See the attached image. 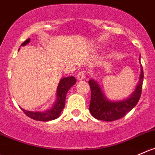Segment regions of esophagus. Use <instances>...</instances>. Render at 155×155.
Here are the masks:
<instances>
[{
    "instance_id": "1",
    "label": "esophagus",
    "mask_w": 155,
    "mask_h": 155,
    "mask_svg": "<svg viewBox=\"0 0 155 155\" xmlns=\"http://www.w3.org/2000/svg\"><path fill=\"white\" fill-rule=\"evenodd\" d=\"M85 78V72H84V71L79 72V73L77 74V79H78V80H79V81L83 80Z\"/></svg>"
}]
</instances>
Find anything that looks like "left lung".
Here are the masks:
<instances>
[{
	"mask_svg": "<svg viewBox=\"0 0 155 155\" xmlns=\"http://www.w3.org/2000/svg\"><path fill=\"white\" fill-rule=\"evenodd\" d=\"M143 78V69L141 65L140 78L136 90L128 98L117 101L108 100L102 92L97 82L94 79H90L88 81L91 88L89 110L91 115L95 119L108 122L117 120L124 117L139 102L142 94Z\"/></svg>",
	"mask_w": 155,
	"mask_h": 155,
	"instance_id": "1",
	"label": "left lung"
}]
</instances>
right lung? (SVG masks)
Wrapping results in <instances>:
<instances>
[{"label":"right lung","mask_w":155,"mask_h":155,"mask_svg":"<svg viewBox=\"0 0 155 155\" xmlns=\"http://www.w3.org/2000/svg\"><path fill=\"white\" fill-rule=\"evenodd\" d=\"M29 41L30 38H28L21 45V46L26 45L28 43H29ZM76 82V80L73 76H69V77L63 78L61 79L58 86V90H57V100L54 106L51 109L45 111H28L22 108L21 109L28 117L35 120L46 122V121L57 119L60 117L61 111L63 110L65 106L66 96H67V91Z\"/></svg>","instance_id":"right-lung-1"}]
</instances>
